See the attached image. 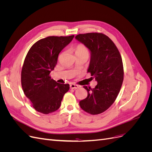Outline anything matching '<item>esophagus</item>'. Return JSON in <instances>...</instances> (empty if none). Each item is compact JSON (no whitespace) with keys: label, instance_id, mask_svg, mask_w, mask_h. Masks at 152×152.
<instances>
[{"label":"esophagus","instance_id":"obj_1","mask_svg":"<svg viewBox=\"0 0 152 152\" xmlns=\"http://www.w3.org/2000/svg\"><path fill=\"white\" fill-rule=\"evenodd\" d=\"M70 86V88H71V89H78V88H79V86L76 85V84H71Z\"/></svg>","mask_w":152,"mask_h":152}]
</instances>
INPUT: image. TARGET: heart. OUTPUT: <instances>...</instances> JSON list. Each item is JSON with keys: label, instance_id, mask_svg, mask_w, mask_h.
<instances>
[{"label": "heart", "instance_id": "1", "mask_svg": "<svg viewBox=\"0 0 152 152\" xmlns=\"http://www.w3.org/2000/svg\"><path fill=\"white\" fill-rule=\"evenodd\" d=\"M77 53H86L89 54V50L87 48L83 45H79L76 48L75 54Z\"/></svg>", "mask_w": 152, "mask_h": 152}]
</instances>
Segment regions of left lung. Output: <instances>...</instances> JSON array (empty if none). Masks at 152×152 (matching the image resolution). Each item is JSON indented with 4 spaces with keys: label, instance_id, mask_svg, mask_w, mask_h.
I'll return each mask as SVG.
<instances>
[{
    "label": "left lung",
    "instance_id": "1",
    "mask_svg": "<svg viewBox=\"0 0 152 152\" xmlns=\"http://www.w3.org/2000/svg\"><path fill=\"white\" fill-rule=\"evenodd\" d=\"M75 39L89 50L87 72L98 82L93 89L84 86L87 96L79 102L80 107L91 115L99 114L114 103L121 90L124 80L122 58L113 41L103 34H79Z\"/></svg>",
    "mask_w": 152,
    "mask_h": 152
}]
</instances>
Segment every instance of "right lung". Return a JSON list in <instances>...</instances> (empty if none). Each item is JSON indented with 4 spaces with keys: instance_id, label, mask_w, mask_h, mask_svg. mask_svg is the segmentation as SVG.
Masks as SVG:
<instances>
[{
    "instance_id": "1",
    "label": "right lung",
    "mask_w": 152,
    "mask_h": 152,
    "mask_svg": "<svg viewBox=\"0 0 152 152\" xmlns=\"http://www.w3.org/2000/svg\"><path fill=\"white\" fill-rule=\"evenodd\" d=\"M74 35L50 36L35 42L27 53L21 70V86L26 98L37 111L48 114L60 107L70 85L59 84L49 74L58 61V55Z\"/></svg>"
}]
</instances>
